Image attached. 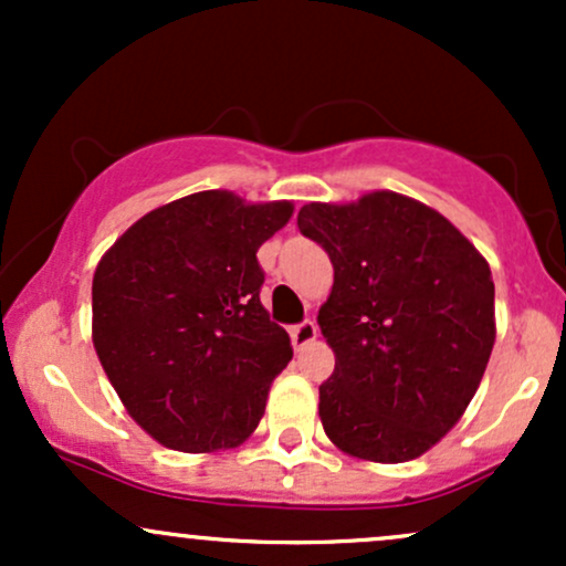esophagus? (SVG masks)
<instances>
[{"label": "esophagus", "instance_id": "obj_1", "mask_svg": "<svg viewBox=\"0 0 566 566\" xmlns=\"http://www.w3.org/2000/svg\"><path fill=\"white\" fill-rule=\"evenodd\" d=\"M316 335H319V327H316L314 322L305 319L301 324H295V327L290 329V337H292V346H295L297 350L311 346V343L316 340Z\"/></svg>", "mask_w": 566, "mask_h": 566}]
</instances>
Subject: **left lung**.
<instances>
[{
	"label": "left lung",
	"mask_w": 566,
	"mask_h": 566,
	"mask_svg": "<svg viewBox=\"0 0 566 566\" xmlns=\"http://www.w3.org/2000/svg\"><path fill=\"white\" fill-rule=\"evenodd\" d=\"M297 229L335 269L316 316L335 350L319 386L324 433L350 458H420L484 378L495 346L490 263L441 212L394 191L311 201Z\"/></svg>",
	"instance_id": "8db88e82"
}]
</instances>
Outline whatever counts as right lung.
Here are the masks:
<instances>
[{
  "label": "right lung",
  "instance_id": "1",
  "mask_svg": "<svg viewBox=\"0 0 566 566\" xmlns=\"http://www.w3.org/2000/svg\"><path fill=\"white\" fill-rule=\"evenodd\" d=\"M292 210L231 191L188 193L129 226L97 263V359L159 444L231 450L261 423L292 346L261 303L258 247Z\"/></svg>",
  "mask_w": 566,
  "mask_h": 566
}]
</instances>
